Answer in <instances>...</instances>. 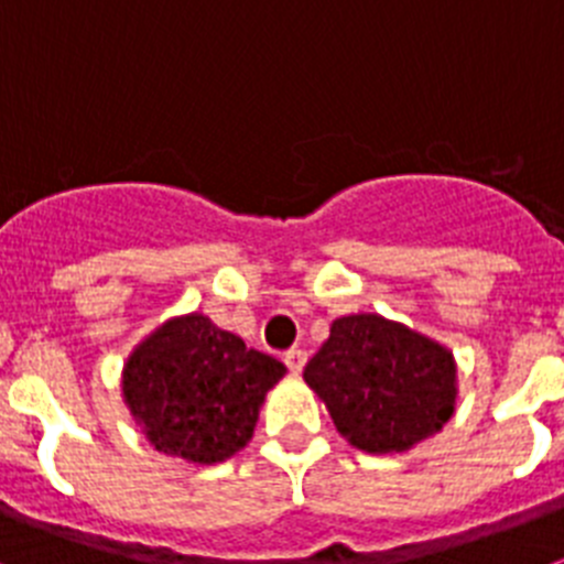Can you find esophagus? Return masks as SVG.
I'll list each match as a JSON object with an SVG mask.
<instances>
[{
  "label": "esophagus",
  "instance_id": "obj_1",
  "mask_svg": "<svg viewBox=\"0 0 564 564\" xmlns=\"http://www.w3.org/2000/svg\"><path fill=\"white\" fill-rule=\"evenodd\" d=\"M282 358H285L288 370H291L293 376L305 370V364H307V352L305 350H299V347H291V350H288Z\"/></svg>",
  "mask_w": 564,
  "mask_h": 564
}]
</instances>
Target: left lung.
Masks as SVG:
<instances>
[{"mask_svg":"<svg viewBox=\"0 0 564 564\" xmlns=\"http://www.w3.org/2000/svg\"><path fill=\"white\" fill-rule=\"evenodd\" d=\"M305 381L356 449L395 455L455 415L457 367L443 344L378 313L336 318Z\"/></svg>","mask_w":564,"mask_h":564,"instance_id":"left-lung-1","label":"left lung"}]
</instances>
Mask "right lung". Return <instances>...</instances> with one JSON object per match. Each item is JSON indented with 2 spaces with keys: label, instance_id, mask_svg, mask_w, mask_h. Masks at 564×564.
Returning a JSON list of instances; mask_svg holds the SVG:
<instances>
[{
  "label": "right lung",
  "instance_id": "right-lung-1",
  "mask_svg": "<svg viewBox=\"0 0 564 564\" xmlns=\"http://www.w3.org/2000/svg\"><path fill=\"white\" fill-rule=\"evenodd\" d=\"M285 364L248 350L203 313L163 322L123 364V403L163 455L214 466L253 437Z\"/></svg>",
  "mask_w": 564,
  "mask_h": 564
}]
</instances>
